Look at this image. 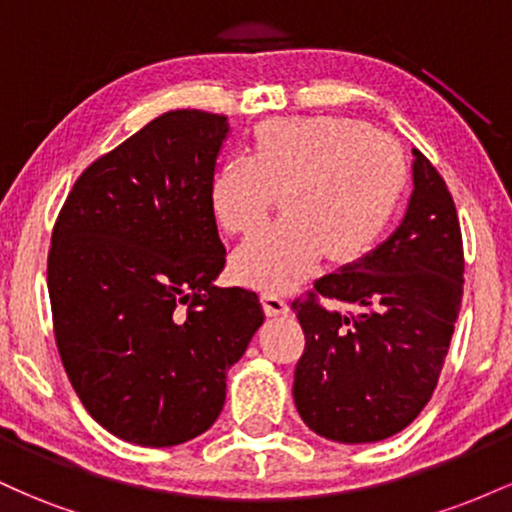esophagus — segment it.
Returning <instances> with one entry per match:
<instances>
[{"instance_id": "esophagus-1", "label": "esophagus", "mask_w": 512, "mask_h": 512, "mask_svg": "<svg viewBox=\"0 0 512 512\" xmlns=\"http://www.w3.org/2000/svg\"><path fill=\"white\" fill-rule=\"evenodd\" d=\"M262 305H264V313L269 317H279L289 313V303H286L281 296H276V293H269V291L262 293Z\"/></svg>"}]
</instances>
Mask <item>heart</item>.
<instances>
[{
    "label": "heart",
    "instance_id": "b5f03b06",
    "mask_svg": "<svg viewBox=\"0 0 512 512\" xmlns=\"http://www.w3.org/2000/svg\"><path fill=\"white\" fill-rule=\"evenodd\" d=\"M407 163L390 134L346 117H276L257 125L248 156L216 168L209 202L228 233H250L281 192L286 216L233 255L240 284L286 291L322 255L351 262L378 243L402 199Z\"/></svg>",
    "mask_w": 512,
    "mask_h": 512
}]
</instances>
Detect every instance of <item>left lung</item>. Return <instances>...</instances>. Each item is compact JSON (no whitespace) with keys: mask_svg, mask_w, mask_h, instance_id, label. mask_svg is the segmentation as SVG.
I'll use <instances>...</instances> for the list:
<instances>
[{"mask_svg":"<svg viewBox=\"0 0 512 512\" xmlns=\"http://www.w3.org/2000/svg\"><path fill=\"white\" fill-rule=\"evenodd\" d=\"M462 274L455 202L414 149V190L397 231L291 303L305 332L293 375L305 426L337 443H375L407 428L438 385ZM320 297L351 304L355 313L327 311Z\"/></svg>","mask_w":512,"mask_h":512,"instance_id":"1","label":"left lung"}]
</instances>
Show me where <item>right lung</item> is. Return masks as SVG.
<instances>
[{"label":"right lung","instance_id":"right-lung-1","mask_svg":"<svg viewBox=\"0 0 512 512\" xmlns=\"http://www.w3.org/2000/svg\"><path fill=\"white\" fill-rule=\"evenodd\" d=\"M226 115L170 110L74 182L48 255L52 322L69 383L113 436L144 448L219 419L226 373L264 322L248 289H219L211 211Z\"/></svg>","mask_w":512,"mask_h":512}]
</instances>
